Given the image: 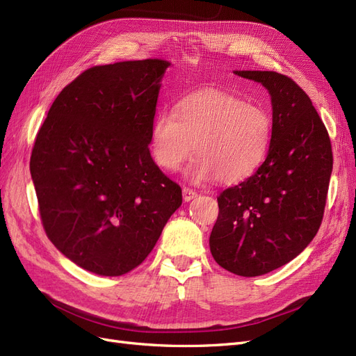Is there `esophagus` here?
<instances>
[{
	"instance_id": "esophagus-1",
	"label": "esophagus",
	"mask_w": 356,
	"mask_h": 356,
	"mask_svg": "<svg viewBox=\"0 0 356 356\" xmlns=\"http://www.w3.org/2000/svg\"><path fill=\"white\" fill-rule=\"evenodd\" d=\"M182 196H184L186 202H190L195 197H197V193L195 190H191L190 187H184V188H182Z\"/></svg>"
}]
</instances>
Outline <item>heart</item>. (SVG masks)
<instances>
[{"mask_svg": "<svg viewBox=\"0 0 356 356\" xmlns=\"http://www.w3.org/2000/svg\"><path fill=\"white\" fill-rule=\"evenodd\" d=\"M152 153L165 170H178L195 152L193 179L239 184L263 166L273 138L272 117L261 105L222 90H204L161 111L152 126Z\"/></svg>", "mask_w": 356, "mask_h": 356, "instance_id": "obj_1", "label": "heart"}]
</instances>
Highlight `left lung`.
<instances>
[{
    "label": "left lung",
    "mask_w": 356,
    "mask_h": 356,
    "mask_svg": "<svg viewBox=\"0 0 356 356\" xmlns=\"http://www.w3.org/2000/svg\"><path fill=\"white\" fill-rule=\"evenodd\" d=\"M272 96L273 138L255 174L217 197L209 246L213 260L239 276H260L296 258L324 217L332 149L306 92L275 71H234Z\"/></svg>",
    "instance_id": "1"
}]
</instances>
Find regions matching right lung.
<instances>
[{
  "mask_svg": "<svg viewBox=\"0 0 356 356\" xmlns=\"http://www.w3.org/2000/svg\"><path fill=\"white\" fill-rule=\"evenodd\" d=\"M166 60L92 67L58 95L29 169L42 227L58 250L101 276H122L152 252L182 203L148 144Z\"/></svg>",
  "mask_w": 356,
  "mask_h": 356,
  "instance_id": "obj_1",
  "label": "right lung"
}]
</instances>
